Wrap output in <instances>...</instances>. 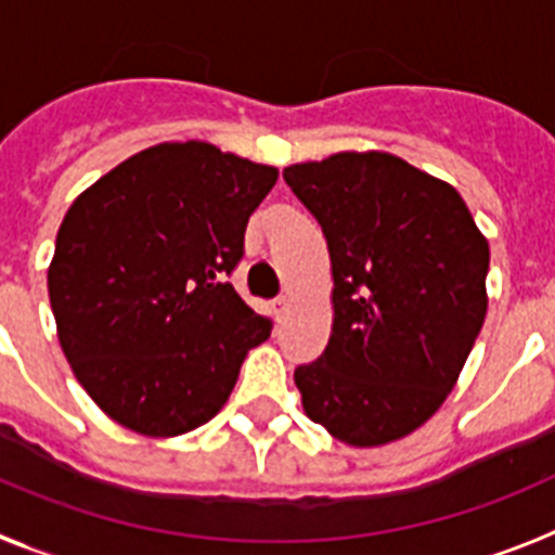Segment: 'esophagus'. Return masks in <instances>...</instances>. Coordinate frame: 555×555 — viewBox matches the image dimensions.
Here are the masks:
<instances>
[{"label": "esophagus", "mask_w": 555, "mask_h": 555, "mask_svg": "<svg viewBox=\"0 0 555 555\" xmlns=\"http://www.w3.org/2000/svg\"><path fill=\"white\" fill-rule=\"evenodd\" d=\"M271 309H273V314H276V318H284V314H287V309H289V298L287 296L273 298Z\"/></svg>", "instance_id": "34e87169"}]
</instances>
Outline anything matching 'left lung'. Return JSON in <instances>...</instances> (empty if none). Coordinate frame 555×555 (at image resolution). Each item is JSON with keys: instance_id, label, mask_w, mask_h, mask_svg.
<instances>
[{"instance_id": "left-lung-1", "label": "left lung", "mask_w": 555, "mask_h": 555, "mask_svg": "<svg viewBox=\"0 0 555 555\" xmlns=\"http://www.w3.org/2000/svg\"><path fill=\"white\" fill-rule=\"evenodd\" d=\"M332 259L328 346L296 367L304 412L334 439L378 448L442 406L487 314L489 243L442 179L387 152L284 168Z\"/></svg>"}]
</instances>
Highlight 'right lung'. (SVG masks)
Segmentation results:
<instances>
[{
    "instance_id": "obj_1",
    "label": "right lung",
    "mask_w": 555,
    "mask_h": 555,
    "mask_svg": "<svg viewBox=\"0 0 555 555\" xmlns=\"http://www.w3.org/2000/svg\"><path fill=\"white\" fill-rule=\"evenodd\" d=\"M276 179L212 143H157L68 207L47 276L60 348L129 431L179 437L212 421L271 337L227 276Z\"/></svg>"
}]
</instances>
